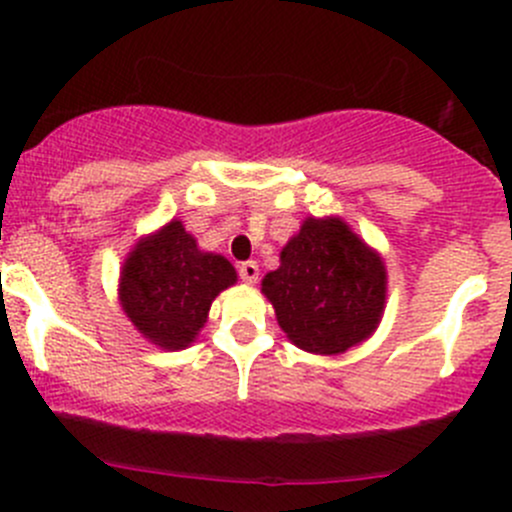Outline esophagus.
<instances>
[{"label":"esophagus","mask_w":512,"mask_h":512,"mask_svg":"<svg viewBox=\"0 0 512 512\" xmlns=\"http://www.w3.org/2000/svg\"><path fill=\"white\" fill-rule=\"evenodd\" d=\"M237 272H240V280L247 282V285H255L257 277H260V267H257V262L252 260L240 262V265H237Z\"/></svg>","instance_id":"1"}]
</instances>
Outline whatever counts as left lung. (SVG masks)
I'll return each instance as SVG.
<instances>
[{
  "label": "left lung",
  "mask_w": 512,
  "mask_h": 512,
  "mask_svg": "<svg viewBox=\"0 0 512 512\" xmlns=\"http://www.w3.org/2000/svg\"><path fill=\"white\" fill-rule=\"evenodd\" d=\"M277 322L299 349L342 354L379 324L386 270L339 218L304 220L280 267L262 280Z\"/></svg>",
  "instance_id": "8db88e82"
}]
</instances>
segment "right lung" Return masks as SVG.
Here are the masks:
<instances>
[{
  "instance_id": "add662e5",
  "label": "right lung",
  "mask_w": 512,
  "mask_h": 512,
  "mask_svg": "<svg viewBox=\"0 0 512 512\" xmlns=\"http://www.w3.org/2000/svg\"><path fill=\"white\" fill-rule=\"evenodd\" d=\"M237 280L223 255L200 252L173 220L138 242L121 272V304L138 332L163 349L188 347L213 299Z\"/></svg>"
}]
</instances>
